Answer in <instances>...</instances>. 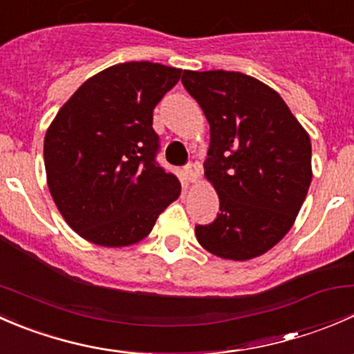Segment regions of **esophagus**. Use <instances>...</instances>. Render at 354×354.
I'll list each match as a JSON object with an SVG mask.
<instances>
[{
  "instance_id": "1",
  "label": "esophagus",
  "mask_w": 354,
  "mask_h": 354,
  "mask_svg": "<svg viewBox=\"0 0 354 354\" xmlns=\"http://www.w3.org/2000/svg\"><path fill=\"white\" fill-rule=\"evenodd\" d=\"M185 174H187L188 181L195 183V181H198V178H200V166L197 162L187 164V167H185Z\"/></svg>"
}]
</instances>
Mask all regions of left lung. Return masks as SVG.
I'll return each mask as SVG.
<instances>
[{
    "mask_svg": "<svg viewBox=\"0 0 354 354\" xmlns=\"http://www.w3.org/2000/svg\"><path fill=\"white\" fill-rule=\"evenodd\" d=\"M210 127L205 178L219 195L216 221L195 226L212 255L250 260L291 230L312 181L305 128L269 85L240 71H192L181 77Z\"/></svg>",
    "mask_w": 354,
    "mask_h": 354,
    "instance_id": "obj_1",
    "label": "left lung"
}]
</instances>
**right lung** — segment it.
Here are the masks:
<instances>
[{
  "mask_svg": "<svg viewBox=\"0 0 354 354\" xmlns=\"http://www.w3.org/2000/svg\"><path fill=\"white\" fill-rule=\"evenodd\" d=\"M180 68L120 63L77 88L46 131L48 187L68 226L101 246L144 240L181 194L156 162L152 111L178 84Z\"/></svg>",
  "mask_w": 354,
  "mask_h": 354,
  "instance_id": "add662e5",
  "label": "right lung"
}]
</instances>
